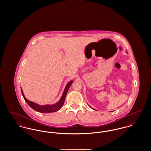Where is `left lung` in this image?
Here are the masks:
<instances>
[{
    "mask_svg": "<svg viewBox=\"0 0 151 151\" xmlns=\"http://www.w3.org/2000/svg\"><path fill=\"white\" fill-rule=\"evenodd\" d=\"M91 108H92V107H91Z\"/></svg>",
    "mask_w": 151,
    "mask_h": 151,
    "instance_id": "1",
    "label": "left lung"
}]
</instances>
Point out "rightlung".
Listing matches in <instances>:
<instances>
[{"mask_svg": "<svg viewBox=\"0 0 151 151\" xmlns=\"http://www.w3.org/2000/svg\"><path fill=\"white\" fill-rule=\"evenodd\" d=\"M73 83V81H70L66 86L65 90L63 92V93L62 95L61 98H60V101H58V103H56V104H52V105H39V104H37L35 102H31L29 100H27L24 96L22 90L21 88V92L22 94L23 95V98L24 101L26 102V103L29 104L33 109H34L35 111L40 112V113H52V112H55L58 111V110H60L63 106L65 99V96L67 95V93L68 92L69 88H70V85L72 84V83Z\"/></svg>", "mask_w": 151, "mask_h": 151, "instance_id": "obj_1", "label": "right lung"}]
</instances>
